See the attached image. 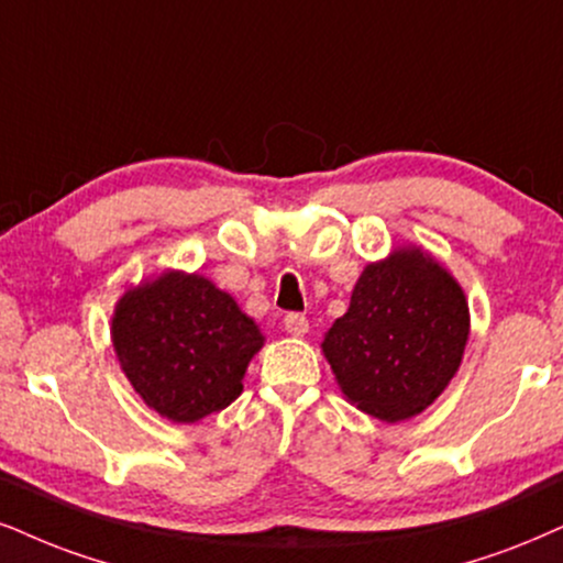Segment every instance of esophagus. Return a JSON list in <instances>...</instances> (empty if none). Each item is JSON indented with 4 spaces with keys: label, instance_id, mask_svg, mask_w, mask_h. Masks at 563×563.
I'll use <instances>...</instances> for the list:
<instances>
[{
    "label": "esophagus",
    "instance_id": "obj_1",
    "mask_svg": "<svg viewBox=\"0 0 563 563\" xmlns=\"http://www.w3.org/2000/svg\"><path fill=\"white\" fill-rule=\"evenodd\" d=\"M284 329H287V334H292V336H305L308 334L310 323L302 313H289V316H284Z\"/></svg>",
    "mask_w": 563,
    "mask_h": 563
}]
</instances>
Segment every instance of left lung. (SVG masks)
Returning a JSON list of instances; mask_svg holds the SVG:
<instances>
[{
    "label": "left lung",
    "mask_w": 563,
    "mask_h": 563,
    "mask_svg": "<svg viewBox=\"0 0 563 563\" xmlns=\"http://www.w3.org/2000/svg\"><path fill=\"white\" fill-rule=\"evenodd\" d=\"M470 308L460 282L420 247L367 263L323 355L352 405L384 422L420 415L460 371Z\"/></svg>",
    "instance_id": "1"
}]
</instances>
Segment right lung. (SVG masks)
Returning a JSON list of instances; mask_svg holds the SVG:
<instances>
[{"mask_svg": "<svg viewBox=\"0 0 563 563\" xmlns=\"http://www.w3.org/2000/svg\"><path fill=\"white\" fill-rule=\"evenodd\" d=\"M112 342L145 405L172 422H198L240 397L263 334L206 276L166 271L120 297Z\"/></svg>", "mask_w": 563, "mask_h": 563, "instance_id": "1", "label": "right lung"}]
</instances>
